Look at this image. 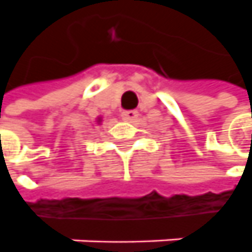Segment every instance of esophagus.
I'll list each match as a JSON object with an SVG mask.
<instances>
[{
	"label": "esophagus",
	"mask_w": 252,
	"mask_h": 252,
	"mask_svg": "<svg viewBox=\"0 0 252 252\" xmlns=\"http://www.w3.org/2000/svg\"><path fill=\"white\" fill-rule=\"evenodd\" d=\"M137 118V111H125V112H122V119L123 121H126V122H133V121H136Z\"/></svg>",
	"instance_id": "obj_1"
}]
</instances>
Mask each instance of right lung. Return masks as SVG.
<instances>
[{
  "label": "right lung",
  "instance_id": "add662e5",
  "mask_svg": "<svg viewBox=\"0 0 252 252\" xmlns=\"http://www.w3.org/2000/svg\"><path fill=\"white\" fill-rule=\"evenodd\" d=\"M101 122H102V119H101V118H98V119H97V125H101Z\"/></svg>",
  "mask_w": 252,
  "mask_h": 252
}]
</instances>
